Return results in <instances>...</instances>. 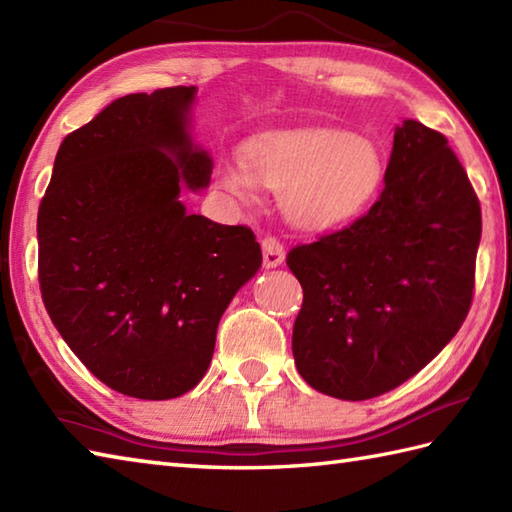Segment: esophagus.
Returning <instances> with one entry per match:
<instances>
[{
	"instance_id": "1",
	"label": "esophagus",
	"mask_w": 512,
	"mask_h": 512,
	"mask_svg": "<svg viewBox=\"0 0 512 512\" xmlns=\"http://www.w3.org/2000/svg\"><path fill=\"white\" fill-rule=\"evenodd\" d=\"M262 250H264V266L266 268H277L286 257V248L281 239H277L275 235H266L262 239Z\"/></svg>"
}]
</instances>
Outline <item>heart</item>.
Here are the masks:
<instances>
[{"mask_svg":"<svg viewBox=\"0 0 512 512\" xmlns=\"http://www.w3.org/2000/svg\"><path fill=\"white\" fill-rule=\"evenodd\" d=\"M244 158L246 165L217 169V184L242 202H253L262 184L279 195L288 220L308 231L361 215L385 178V154L372 136L330 127L266 132L248 140Z\"/></svg>","mask_w":512,"mask_h":512,"instance_id":"heart-1","label":"heart"}]
</instances>
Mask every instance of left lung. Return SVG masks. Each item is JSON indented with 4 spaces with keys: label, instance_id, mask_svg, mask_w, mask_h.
<instances>
[{
    "label": "left lung",
    "instance_id": "8db88e82",
    "mask_svg": "<svg viewBox=\"0 0 512 512\" xmlns=\"http://www.w3.org/2000/svg\"><path fill=\"white\" fill-rule=\"evenodd\" d=\"M480 235V200L447 138L396 127L372 209L288 253L303 288L292 330L303 380L367 400L418 374L469 314Z\"/></svg>",
    "mask_w": 512,
    "mask_h": 512
}]
</instances>
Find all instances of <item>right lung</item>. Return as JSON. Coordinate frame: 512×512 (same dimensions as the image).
<instances>
[{"label":"right lung","instance_id":"obj_1","mask_svg":"<svg viewBox=\"0 0 512 512\" xmlns=\"http://www.w3.org/2000/svg\"><path fill=\"white\" fill-rule=\"evenodd\" d=\"M193 96L184 85L127 94L74 129L37 215L54 328L101 383L140 400L200 383L226 306L262 266L248 226L180 202V184L206 187L213 169L187 134Z\"/></svg>","mask_w":512,"mask_h":512}]
</instances>
